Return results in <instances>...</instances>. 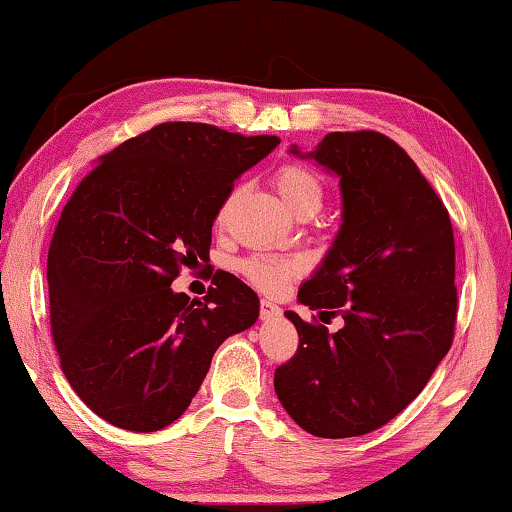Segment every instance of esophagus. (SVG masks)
<instances>
[{
    "instance_id": "1",
    "label": "esophagus",
    "mask_w": 512,
    "mask_h": 512,
    "mask_svg": "<svg viewBox=\"0 0 512 512\" xmlns=\"http://www.w3.org/2000/svg\"><path fill=\"white\" fill-rule=\"evenodd\" d=\"M259 316H262V321H275V319H280V316H282V310L273 303V300L264 298L262 303H259Z\"/></svg>"
}]
</instances>
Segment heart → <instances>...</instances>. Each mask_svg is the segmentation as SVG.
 Instances as JSON below:
<instances>
[{
  "instance_id": "obj_1",
  "label": "heart",
  "mask_w": 512,
  "mask_h": 512,
  "mask_svg": "<svg viewBox=\"0 0 512 512\" xmlns=\"http://www.w3.org/2000/svg\"><path fill=\"white\" fill-rule=\"evenodd\" d=\"M275 189L291 212H303V209H319L323 202V182L310 166L300 161H285L275 170ZM300 271V262L291 257H273V255H255L241 262V273L266 291L278 289L282 282Z\"/></svg>"
}]
</instances>
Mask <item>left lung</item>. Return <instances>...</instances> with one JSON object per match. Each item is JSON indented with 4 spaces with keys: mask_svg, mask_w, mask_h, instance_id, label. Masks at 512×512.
<instances>
[{
    "mask_svg": "<svg viewBox=\"0 0 512 512\" xmlns=\"http://www.w3.org/2000/svg\"><path fill=\"white\" fill-rule=\"evenodd\" d=\"M289 152L339 177L342 225L298 303L342 314L344 326L328 332L285 312L298 351L275 369V394L307 433L364 435L415 401L449 353L458 300L451 218L383 134L330 132L312 152Z\"/></svg>",
    "mask_w": 512,
    "mask_h": 512,
    "instance_id": "8db88e82",
    "label": "left lung"
}]
</instances>
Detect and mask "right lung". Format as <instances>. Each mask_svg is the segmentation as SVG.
Listing matches in <instances>:
<instances>
[{
    "mask_svg": "<svg viewBox=\"0 0 512 512\" xmlns=\"http://www.w3.org/2000/svg\"><path fill=\"white\" fill-rule=\"evenodd\" d=\"M205 123H161L120 143L63 207L47 253L61 369L97 417L152 433L184 415L227 337L259 298L216 273L205 303L173 291L209 259L212 225L234 180L278 148Z\"/></svg>",
    "mask_w": 512,
    "mask_h": 512,
    "instance_id": "1",
    "label": "right lung"
}]
</instances>
